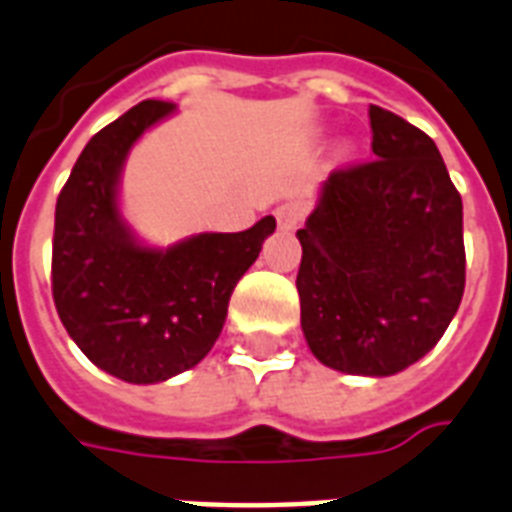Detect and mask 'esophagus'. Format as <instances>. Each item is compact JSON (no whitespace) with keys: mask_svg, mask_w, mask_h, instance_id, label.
<instances>
[{"mask_svg":"<svg viewBox=\"0 0 512 512\" xmlns=\"http://www.w3.org/2000/svg\"><path fill=\"white\" fill-rule=\"evenodd\" d=\"M306 211L308 209L303 201H285V204H280L277 209H274V217H277L282 230H293V227L306 217Z\"/></svg>","mask_w":512,"mask_h":512,"instance_id":"esophagus-1","label":"esophagus"}]
</instances>
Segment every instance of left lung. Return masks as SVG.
<instances>
[{"mask_svg":"<svg viewBox=\"0 0 512 512\" xmlns=\"http://www.w3.org/2000/svg\"><path fill=\"white\" fill-rule=\"evenodd\" d=\"M371 159L329 172L298 230L301 327L324 366L408 369L445 335L466 287L463 201L424 130L369 107Z\"/></svg>","mask_w":512,"mask_h":512,"instance_id":"obj_1","label":"left lung"}]
</instances>
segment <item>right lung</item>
Returning <instances> with one entry per match:
<instances>
[{
    "label": "right lung",
    "mask_w": 512,
    "mask_h": 512,
    "mask_svg": "<svg viewBox=\"0 0 512 512\" xmlns=\"http://www.w3.org/2000/svg\"><path fill=\"white\" fill-rule=\"evenodd\" d=\"M172 109V101L146 99L99 130L54 211L59 319L88 361L133 384L164 382L214 348L232 290L277 227L264 217L243 232H201L167 251L135 243L117 211V177L130 146Z\"/></svg>",
    "instance_id": "add662e5"
}]
</instances>
